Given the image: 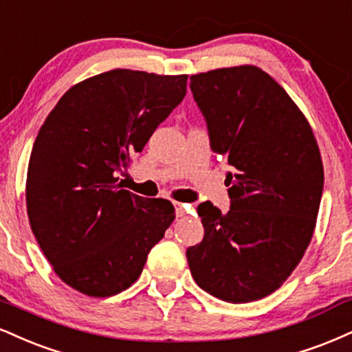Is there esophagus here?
I'll return each instance as SVG.
<instances>
[{"mask_svg": "<svg viewBox=\"0 0 352 352\" xmlns=\"http://www.w3.org/2000/svg\"><path fill=\"white\" fill-rule=\"evenodd\" d=\"M175 205V214L177 218H184L187 214H193V206L192 205H184V203H173Z\"/></svg>", "mask_w": 352, "mask_h": 352, "instance_id": "1", "label": "esophagus"}]
</instances>
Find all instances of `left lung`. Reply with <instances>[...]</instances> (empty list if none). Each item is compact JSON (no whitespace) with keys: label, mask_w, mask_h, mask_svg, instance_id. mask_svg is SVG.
Instances as JSON below:
<instances>
[{"label":"left lung","mask_w":352,"mask_h":352,"mask_svg":"<svg viewBox=\"0 0 352 352\" xmlns=\"http://www.w3.org/2000/svg\"><path fill=\"white\" fill-rule=\"evenodd\" d=\"M211 149L234 167L231 208L198 205L205 236L187 249L195 282L230 303L267 297L302 261L318 217L323 162L311 126L275 80L254 65L190 77Z\"/></svg>","instance_id":"left-lung-1"}]
</instances>
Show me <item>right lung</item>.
I'll use <instances>...</instances> for the list:
<instances>
[{
	"instance_id": "1",
	"label": "right lung",
	"mask_w": 352,
	"mask_h": 352,
	"mask_svg": "<svg viewBox=\"0 0 352 352\" xmlns=\"http://www.w3.org/2000/svg\"><path fill=\"white\" fill-rule=\"evenodd\" d=\"M188 75L116 69L70 88L45 118L26 180L31 230L54 272L88 297L138 280L175 210L122 190L120 173L187 93Z\"/></svg>"
}]
</instances>
